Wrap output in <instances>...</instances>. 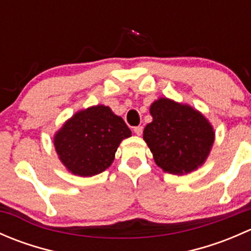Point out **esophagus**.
<instances>
[{"label":"esophagus","mask_w":251,"mask_h":251,"mask_svg":"<svg viewBox=\"0 0 251 251\" xmlns=\"http://www.w3.org/2000/svg\"><path fill=\"white\" fill-rule=\"evenodd\" d=\"M133 131H135L136 135L141 136L142 133H143V126H136V127L133 128Z\"/></svg>","instance_id":"esophagus-1"}]
</instances>
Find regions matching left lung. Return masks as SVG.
<instances>
[{"label":"left lung","instance_id":"left-lung-1","mask_svg":"<svg viewBox=\"0 0 251 251\" xmlns=\"http://www.w3.org/2000/svg\"><path fill=\"white\" fill-rule=\"evenodd\" d=\"M153 121L144 127L143 140L159 168L173 175L196 170L214 143L209 121L189 105L160 98L151 105Z\"/></svg>","mask_w":251,"mask_h":251}]
</instances>
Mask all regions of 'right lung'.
Instances as JSON below:
<instances>
[{
    "instance_id": "1",
    "label": "right lung",
    "mask_w": 251,
    "mask_h": 251,
    "mask_svg": "<svg viewBox=\"0 0 251 251\" xmlns=\"http://www.w3.org/2000/svg\"><path fill=\"white\" fill-rule=\"evenodd\" d=\"M131 130L109 107L96 105L75 114L55 133L54 147L65 168L78 176H93L109 168L120 142Z\"/></svg>"
}]
</instances>
